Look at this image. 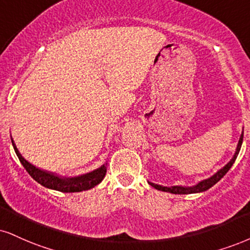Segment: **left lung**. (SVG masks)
<instances>
[{
	"instance_id": "1",
	"label": "left lung",
	"mask_w": 250,
	"mask_h": 250,
	"mask_svg": "<svg viewBox=\"0 0 250 250\" xmlns=\"http://www.w3.org/2000/svg\"><path fill=\"white\" fill-rule=\"evenodd\" d=\"M242 141H243V131H242L241 136H240L239 143H237L235 154H234V156L231 157L230 161L228 162V163L225 165L224 167H221V169L219 170L218 172H215L214 174H213L212 177H209V178H207V179L201 180V182L198 183V184H195L193 186L176 185V186H171V188H169V186L158 185V184H155V183H151V182H148V183L152 186V188H155L156 190L164 191V192H170V193H173V194H191V193H199V192L207 191L209 188H212L213 185H215L216 183H218L219 180H220L222 177H224L225 174L228 172V170L230 169L231 165L234 164V162H235L237 155H239V152H240V149H241Z\"/></svg>"
}]
</instances>
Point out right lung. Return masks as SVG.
Returning <instances> with one entry per match:
<instances>
[{"mask_svg":"<svg viewBox=\"0 0 250 250\" xmlns=\"http://www.w3.org/2000/svg\"><path fill=\"white\" fill-rule=\"evenodd\" d=\"M11 143H13L15 152H16L17 157H19L20 162L24 167V169L28 171V173L36 180V182L39 183L41 185H43L44 188H51V190L65 192V193L86 191L89 190V188H93L98 184H100L102 179L106 176L107 163L102 164L100 167L91 171V172L80 174V176L76 177H62L57 173L50 172V171L42 170L36 167V165L31 164L30 162L26 161V159L21 155L16 144L14 142L13 137H11Z\"/></svg>","mask_w":250,"mask_h":250,"instance_id":"right-lung-1","label":"right lung"}]
</instances>
